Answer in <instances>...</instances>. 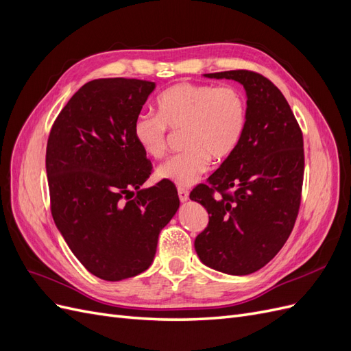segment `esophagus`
Instances as JSON below:
<instances>
[{"mask_svg": "<svg viewBox=\"0 0 351 351\" xmlns=\"http://www.w3.org/2000/svg\"><path fill=\"white\" fill-rule=\"evenodd\" d=\"M177 192H178V197H180V200H182V202L189 200V190H187V189H184V187H178V189H177Z\"/></svg>", "mask_w": 351, "mask_h": 351, "instance_id": "obj_1", "label": "esophagus"}]
</instances>
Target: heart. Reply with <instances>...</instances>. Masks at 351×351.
<instances>
[{
  "label": "heart",
  "instance_id": "b5f03b06",
  "mask_svg": "<svg viewBox=\"0 0 351 351\" xmlns=\"http://www.w3.org/2000/svg\"><path fill=\"white\" fill-rule=\"evenodd\" d=\"M246 95L232 84L177 83L156 98V115L141 114L133 121V137L142 152L161 159L168 149V130L182 132V147L158 168L156 176L178 186H192L212 161H226L246 133Z\"/></svg>",
  "mask_w": 351,
  "mask_h": 351
}]
</instances>
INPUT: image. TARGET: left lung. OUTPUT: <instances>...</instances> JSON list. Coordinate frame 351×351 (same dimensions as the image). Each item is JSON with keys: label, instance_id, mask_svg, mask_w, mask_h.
<instances>
[{"label": "left lung", "instance_id": "left-lung-1", "mask_svg": "<svg viewBox=\"0 0 351 351\" xmlns=\"http://www.w3.org/2000/svg\"><path fill=\"white\" fill-rule=\"evenodd\" d=\"M205 76L241 83L249 119L234 154L190 193L209 215L195 249L210 268L247 275L265 267L293 231L302 202L303 133L281 90L262 74L231 70Z\"/></svg>", "mask_w": 351, "mask_h": 351}]
</instances>
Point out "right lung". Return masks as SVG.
Segmentation results:
<instances>
[{
    "instance_id": "add662e5",
    "label": "right lung",
    "mask_w": 351,
    "mask_h": 351,
    "mask_svg": "<svg viewBox=\"0 0 351 351\" xmlns=\"http://www.w3.org/2000/svg\"><path fill=\"white\" fill-rule=\"evenodd\" d=\"M154 89L139 79L88 82L48 137L52 218L74 256L105 281L149 268L159 232L180 206L171 183L141 189L152 164L134 141L133 121Z\"/></svg>"
}]
</instances>
